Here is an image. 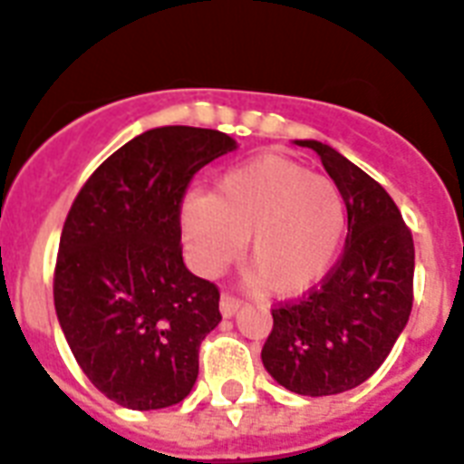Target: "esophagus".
Returning <instances> with one entry per match:
<instances>
[{"mask_svg": "<svg viewBox=\"0 0 464 464\" xmlns=\"http://www.w3.org/2000/svg\"><path fill=\"white\" fill-rule=\"evenodd\" d=\"M240 307H243V303H240L238 297L228 295V293H224V295H221L219 310H221V314H224V317H233V314H236Z\"/></svg>", "mask_w": 464, "mask_h": 464, "instance_id": "esophagus-1", "label": "esophagus"}]
</instances>
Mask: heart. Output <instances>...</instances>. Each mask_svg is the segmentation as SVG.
Returning <instances> with one entry per match:
<instances>
[{
  "instance_id": "heart-1",
  "label": "heart",
  "mask_w": 464,
  "mask_h": 464,
  "mask_svg": "<svg viewBox=\"0 0 464 464\" xmlns=\"http://www.w3.org/2000/svg\"><path fill=\"white\" fill-rule=\"evenodd\" d=\"M348 231L345 198L334 180L281 154H265L226 171L214 193L180 199V233L202 274H219L238 257L276 295H300L326 278Z\"/></svg>"
}]
</instances>
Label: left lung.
Wrapping results in <instances>:
<instances>
[{"mask_svg":"<svg viewBox=\"0 0 464 464\" xmlns=\"http://www.w3.org/2000/svg\"><path fill=\"white\" fill-rule=\"evenodd\" d=\"M319 154L345 198L343 257L317 291L271 310L262 348L271 379L297 395H336L367 382L389 357L412 310L415 243L391 195L372 176L319 140Z\"/></svg>","mask_w":464,"mask_h":464,"instance_id":"8db88e82","label":"left lung"}]
</instances>
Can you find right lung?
Returning a JSON list of instances; mask_svg holds the SVG:
<instances>
[{
    "label": "right lung",
    "instance_id": "add662e5",
    "mask_svg": "<svg viewBox=\"0 0 464 464\" xmlns=\"http://www.w3.org/2000/svg\"><path fill=\"white\" fill-rule=\"evenodd\" d=\"M238 142L161 126L119 147L75 198L54 271L71 353L109 401L176 405L198 382V350L219 326V288L180 255V199L199 169Z\"/></svg>",
    "mask_w": 464,
    "mask_h": 464
}]
</instances>
